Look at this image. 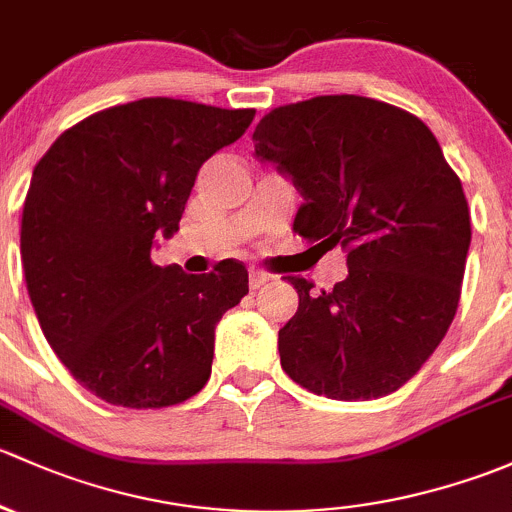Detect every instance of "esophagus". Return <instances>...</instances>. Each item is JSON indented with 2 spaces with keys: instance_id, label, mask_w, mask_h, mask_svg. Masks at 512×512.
<instances>
[{
  "instance_id": "obj_1",
  "label": "esophagus",
  "mask_w": 512,
  "mask_h": 512,
  "mask_svg": "<svg viewBox=\"0 0 512 512\" xmlns=\"http://www.w3.org/2000/svg\"><path fill=\"white\" fill-rule=\"evenodd\" d=\"M271 278L273 276H268V273H263V271H258V268H254V271L249 273V288H251V291H258V288L266 286Z\"/></svg>"
}]
</instances>
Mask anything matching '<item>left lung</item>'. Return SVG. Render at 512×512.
<instances>
[{"label":"left lung","instance_id":"1","mask_svg":"<svg viewBox=\"0 0 512 512\" xmlns=\"http://www.w3.org/2000/svg\"><path fill=\"white\" fill-rule=\"evenodd\" d=\"M254 147L303 197L293 229L347 254L330 291L288 276L298 310L278 330L283 370L340 402L397 392L456 315L471 246L461 179L419 118L362 96L271 110Z\"/></svg>","mask_w":512,"mask_h":512}]
</instances>
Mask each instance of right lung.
<instances>
[{"label": "right lung", "mask_w": 512, "mask_h": 512, "mask_svg": "<svg viewBox=\"0 0 512 512\" xmlns=\"http://www.w3.org/2000/svg\"><path fill=\"white\" fill-rule=\"evenodd\" d=\"M256 110L142 98L81 120L31 175L21 217L26 291L51 350L115 407L160 409L207 384L214 330L249 293L241 263L189 276L155 266L199 167Z\"/></svg>", "instance_id": "1"}]
</instances>
